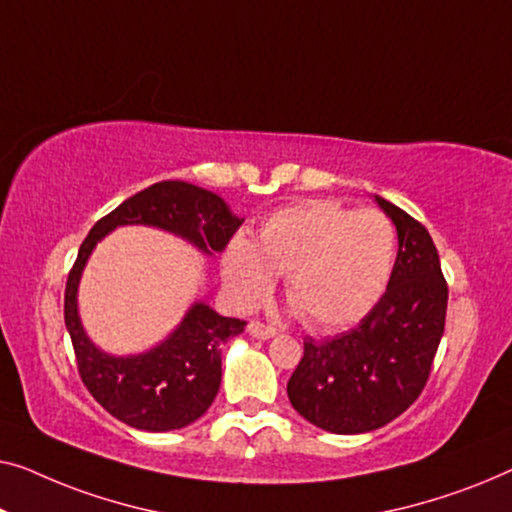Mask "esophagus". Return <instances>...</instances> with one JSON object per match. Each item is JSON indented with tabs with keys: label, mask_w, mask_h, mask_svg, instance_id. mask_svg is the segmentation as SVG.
I'll return each mask as SVG.
<instances>
[{
	"label": "esophagus",
	"mask_w": 512,
	"mask_h": 512,
	"mask_svg": "<svg viewBox=\"0 0 512 512\" xmlns=\"http://www.w3.org/2000/svg\"><path fill=\"white\" fill-rule=\"evenodd\" d=\"M248 334L253 336V338H271L273 334H276V329L273 327H266L264 322H259V320H253L248 325Z\"/></svg>",
	"instance_id": "1"
}]
</instances>
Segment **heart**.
Instances as JSON below:
<instances>
[{
  "mask_svg": "<svg viewBox=\"0 0 512 512\" xmlns=\"http://www.w3.org/2000/svg\"><path fill=\"white\" fill-rule=\"evenodd\" d=\"M397 255L392 222L378 211L308 201L273 213L257 241L236 236L222 278L239 306H257L285 276V294L304 325L336 329L364 318L383 297Z\"/></svg>",
  "mask_w": 512,
  "mask_h": 512,
  "instance_id": "obj_1",
  "label": "heart"
}]
</instances>
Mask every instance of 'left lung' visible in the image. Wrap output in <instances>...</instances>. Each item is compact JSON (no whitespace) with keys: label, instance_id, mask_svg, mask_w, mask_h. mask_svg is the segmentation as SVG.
I'll return each mask as SVG.
<instances>
[{"label":"left lung","instance_id":"left-lung-1","mask_svg":"<svg viewBox=\"0 0 512 512\" xmlns=\"http://www.w3.org/2000/svg\"><path fill=\"white\" fill-rule=\"evenodd\" d=\"M397 225L399 253L376 306L348 331L304 341L287 380L294 410L331 434L385 427L413 406L427 385L448 311V283L427 227L376 197Z\"/></svg>","mask_w":512,"mask_h":512}]
</instances>
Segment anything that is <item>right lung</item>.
<instances>
[{"mask_svg":"<svg viewBox=\"0 0 512 512\" xmlns=\"http://www.w3.org/2000/svg\"><path fill=\"white\" fill-rule=\"evenodd\" d=\"M241 222L218 194L185 181H162L122 201L85 236L64 290V325L83 385L120 422L143 431H171L199 420L220 390L222 343L239 336L246 322L194 304L157 348L132 357L106 355L85 336L76 306L78 280L92 248L115 227L148 225L183 236L211 255L227 248Z\"/></svg>","mask_w":512,"mask_h":512,"instance_id":"right-lung-1","label":"right lung"}]
</instances>
